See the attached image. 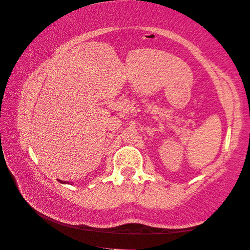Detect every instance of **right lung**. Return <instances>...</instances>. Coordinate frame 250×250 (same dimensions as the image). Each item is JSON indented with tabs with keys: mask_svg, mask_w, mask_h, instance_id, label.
<instances>
[{
	"mask_svg": "<svg viewBox=\"0 0 250 250\" xmlns=\"http://www.w3.org/2000/svg\"><path fill=\"white\" fill-rule=\"evenodd\" d=\"M60 184H69L67 181H63V180H60V179H57Z\"/></svg>",
	"mask_w": 250,
	"mask_h": 250,
	"instance_id": "right-lung-1",
	"label": "right lung"
}]
</instances>
